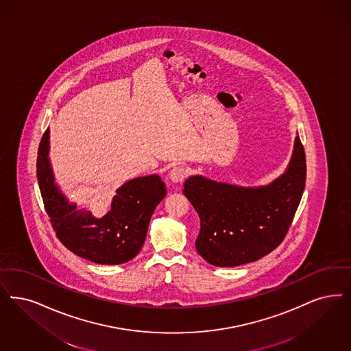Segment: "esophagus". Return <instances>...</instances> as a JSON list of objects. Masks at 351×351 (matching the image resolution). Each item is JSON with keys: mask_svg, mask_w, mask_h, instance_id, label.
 <instances>
[{"mask_svg": "<svg viewBox=\"0 0 351 351\" xmlns=\"http://www.w3.org/2000/svg\"><path fill=\"white\" fill-rule=\"evenodd\" d=\"M188 175V169L184 166H175L169 171V180L172 182H182Z\"/></svg>", "mask_w": 351, "mask_h": 351, "instance_id": "esophagus-1", "label": "esophagus"}]
</instances>
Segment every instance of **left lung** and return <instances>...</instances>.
I'll list each match as a JSON object with an SVG mask.
<instances>
[{
	"instance_id": "left-lung-1",
	"label": "left lung",
	"mask_w": 351,
	"mask_h": 351,
	"mask_svg": "<svg viewBox=\"0 0 351 351\" xmlns=\"http://www.w3.org/2000/svg\"><path fill=\"white\" fill-rule=\"evenodd\" d=\"M306 185L299 136L285 172L267 185L241 186L192 175L182 193L199 217L197 252L214 267H239L267 256L286 237Z\"/></svg>"
}]
</instances>
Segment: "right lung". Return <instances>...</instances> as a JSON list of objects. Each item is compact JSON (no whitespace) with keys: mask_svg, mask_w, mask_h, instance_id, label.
Wrapping results in <instances>:
<instances>
[{"mask_svg":"<svg viewBox=\"0 0 351 351\" xmlns=\"http://www.w3.org/2000/svg\"><path fill=\"white\" fill-rule=\"evenodd\" d=\"M36 173L45 210L60 241L77 256L101 265H120L136 257L149 223L167 189L158 175L140 176L116 189L111 210L97 218L62 193L49 159V129L43 136Z\"/></svg>","mask_w":351,"mask_h":351,"instance_id":"add662e5","label":"right lung"}]
</instances>
